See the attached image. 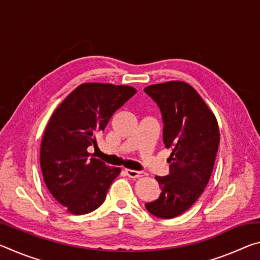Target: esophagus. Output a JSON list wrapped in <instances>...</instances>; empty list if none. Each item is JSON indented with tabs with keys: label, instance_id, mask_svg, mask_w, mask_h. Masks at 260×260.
<instances>
[{
	"label": "esophagus",
	"instance_id": "1",
	"mask_svg": "<svg viewBox=\"0 0 260 260\" xmlns=\"http://www.w3.org/2000/svg\"><path fill=\"white\" fill-rule=\"evenodd\" d=\"M125 173L127 177L129 178H133V179H136V178H142L146 175V173L142 172V171H134V170H125Z\"/></svg>",
	"mask_w": 260,
	"mask_h": 260
}]
</instances>
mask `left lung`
Masks as SVG:
<instances>
[{"label":"left lung","instance_id":"left-lung-1","mask_svg":"<svg viewBox=\"0 0 260 260\" xmlns=\"http://www.w3.org/2000/svg\"><path fill=\"white\" fill-rule=\"evenodd\" d=\"M160 110L162 141L172 148L170 173L156 177L161 192L146 209L157 218L178 217L199 200L212 174L219 147L214 114L193 88L169 81L144 88Z\"/></svg>","mask_w":260,"mask_h":260}]
</instances>
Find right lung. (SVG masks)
Wrapping results in <instances>:
<instances>
[{
	"label": "right lung",
	"instance_id": "right-lung-1",
	"mask_svg": "<svg viewBox=\"0 0 260 260\" xmlns=\"http://www.w3.org/2000/svg\"><path fill=\"white\" fill-rule=\"evenodd\" d=\"M136 90L110 83H82L52 113L41 142L40 165L47 188L72 214H86L103 204L120 173L88 153L112 114Z\"/></svg>",
	"mask_w": 260,
	"mask_h": 260
}]
</instances>
